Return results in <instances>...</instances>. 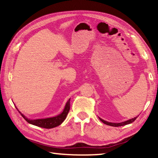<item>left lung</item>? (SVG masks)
Returning a JSON list of instances; mask_svg holds the SVG:
<instances>
[{"mask_svg": "<svg viewBox=\"0 0 158 158\" xmlns=\"http://www.w3.org/2000/svg\"><path fill=\"white\" fill-rule=\"evenodd\" d=\"M137 118V117H135V118H132V119H130V120H128V121H125V122H123V123H109L107 121H104V120L100 118H99V119H100V121L103 123H105V124L107 125H110V126H113V127H119V126H123V125L132 123V122H134V121H135Z\"/></svg>", "mask_w": 158, "mask_h": 158, "instance_id": "8db88e82", "label": "left lung"}]
</instances>
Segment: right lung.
Segmentation results:
<instances>
[{
	"label": "right lung",
	"mask_w": 158,
	"mask_h": 158,
	"mask_svg": "<svg viewBox=\"0 0 158 158\" xmlns=\"http://www.w3.org/2000/svg\"><path fill=\"white\" fill-rule=\"evenodd\" d=\"M70 109V99H69L68 102L66 103V105L65 106L63 111L60 114L58 115V116L52 118H47L44 119H35V120H30L28 119L26 116L21 114V112L19 111V112L21 114L22 117L24 118L28 123H31L32 125H35V126H38L42 128H47V129H50V128H53L55 127H57L60 125L62 123L65 121L67 115H68V112Z\"/></svg>",
	"instance_id": "obj_1"
}]
</instances>
